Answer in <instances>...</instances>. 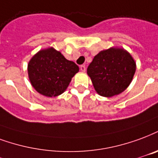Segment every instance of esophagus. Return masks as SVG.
<instances>
[{"instance_id":"34e87169","label":"esophagus","mask_w":158,"mask_h":158,"mask_svg":"<svg viewBox=\"0 0 158 158\" xmlns=\"http://www.w3.org/2000/svg\"><path fill=\"white\" fill-rule=\"evenodd\" d=\"M80 70H81L82 72H85V70H86V68H85V65H81V66H80Z\"/></svg>"}]
</instances>
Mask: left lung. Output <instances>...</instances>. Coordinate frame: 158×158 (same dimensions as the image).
<instances>
[{
  "label": "left lung",
  "instance_id": "1",
  "mask_svg": "<svg viewBox=\"0 0 158 158\" xmlns=\"http://www.w3.org/2000/svg\"><path fill=\"white\" fill-rule=\"evenodd\" d=\"M135 69V62L128 51L112 47L94 56L87 73L97 94L110 98L127 89Z\"/></svg>",
  "mask_w": 158,
  "mask_h": 158
}]
</instances>
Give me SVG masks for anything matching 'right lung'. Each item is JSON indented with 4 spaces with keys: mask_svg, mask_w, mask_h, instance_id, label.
I'll use <instances>...</instances> for the list:
<instances>
[{
    "mask_svg": "<svg viewBox=\"0 0 158 158\" xmlns=\"http://www.w3.org/2000/svg\"><path fill=\"white\" fill-rule=\"evenodd\" d=\"M79 71V66L75 63L66 59L52 47L38 51L27 64L31 86L39 94L47 97L63 94Z\"/></svg>",
    "mask_w": 158,
    "mask_h": 158,
    "instance_id": "obj_1",
    "label": "right lung"
}]
</instances>
